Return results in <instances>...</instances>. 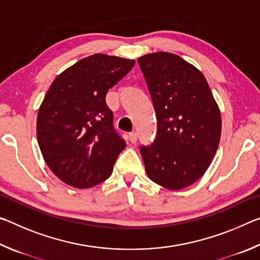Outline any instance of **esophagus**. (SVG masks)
<instances>
[{
	"mask_svg": "<svg viewBox=\"0 0 260 260\" xmlns=\"http://www.w3.org/2000/svg\"><path fill=\"white\" fill-rule=\"evenodd\" d=\"M128 139L132 143H136V141H138V134H136V132H132V133H129Z\"/></svg>",
	"mask_w": 260,
	"mask_h": 260,
	"instance_id": "obj_1",
	"label": "esophagus"
}]
</instances>
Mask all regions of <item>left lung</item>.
<instances>
[{
	"instance_id": "1",
	"label": "left lung",
	"mask_w": 260,
	"mask_h": 260,
	"mask_svg": "<svg viewBox=\"0 0 260 260\" xmlns=\"http://www.w3.org/2000/svg\"><path fill=\"white\" fill-rule=\"evenodd\" d=\"M157 117L156 138L141 146L148 177L179 190L205 173L217 151L221 117L203 74L178 55L140 57Z\"/></svg>"
}]
</instances>
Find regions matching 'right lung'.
<instances>
[{"label":"right lung","mask_w":260,"mask_h":260,"mask_svg":"<svg viewBox=\"0 0 260 260\" xmlns=\"http://www.w3.org/2000/svg\"><path fill=\"white\" fill-rule=\"evenodd\" d=\"M134 64L95 54L51 83L38 112L37 136L47 165L63 182L89 188L111 175L126 142L114 128L105 96Z\"/></svg>","instance_id":"obj_1"}]
</instances>
